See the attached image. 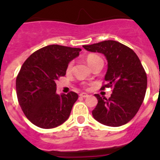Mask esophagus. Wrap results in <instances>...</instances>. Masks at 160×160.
I'll return each mask as SVG.
<instances>
[{
    "label": "esophagus",
    "instance_id": "1",
    "mask_svg": "<svg viewBox=\"0 0 160 160\" xmlns=\"http://www.w3.org/2000/svg\"><path fill=\"white\" fill-rule=\"evenodd\" d=\"M80 96L82 98H87V97H88L89 94H87V93H82V94H80Z\"/></svg>",
    "mask_w": 160,
    "mask_h": 160
}]
</instances>
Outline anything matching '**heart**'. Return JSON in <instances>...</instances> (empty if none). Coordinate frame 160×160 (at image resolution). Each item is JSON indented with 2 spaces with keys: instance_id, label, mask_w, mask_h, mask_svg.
<instances>
[{
  "instance_id": "b5f03b06",
  "label": "heart",
  "mask_w": 160,
  "mask_h": 160,
  "mask_svg": "<svg viewBox=\"0 0 160 160\" xmlns=\"http://www.w3.org/2000/svg\"><path fill=\"white\" fill-rule=\"evenodd\" d=\"M99 59H101L100 58L99 56H98V55H96V54H93L92 53V54H89L88 56H87V63L89 64V66L91 67V66H93V64H94V62H96L98 60H99ZM72 64H73V62H70V64L68 65V67H67L68 70H70V69H71Z\"/></svg>"
}]
</instances>
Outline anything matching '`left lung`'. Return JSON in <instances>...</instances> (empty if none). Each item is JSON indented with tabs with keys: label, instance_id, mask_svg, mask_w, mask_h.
Here are the masks:
<instances>
[{
	"label": "left lung",
	"instance_id": "1",
	"mask_svg": "<svg viewBox=\"0 0 160 160\" xmlns=\"http://www.w3.org/2000/svg\"><path fill=\"white\" fill-rule=\"evenodd\" d=\"M83 48L105 55L108 66L107 84L101 90L113 87L108 99L94 94L98 104L92 111L93 117L109 127L128 123L137 114L146 94L148 79L140 60L132 49L116 41H104Z\"/></svg>",
	"mask_w": 160,
	"mask_h": 160
}]
</instances>
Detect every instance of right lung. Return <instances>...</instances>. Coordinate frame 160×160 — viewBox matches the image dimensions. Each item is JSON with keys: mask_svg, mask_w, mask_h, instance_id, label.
I'll return each instance as SVG.
<instances>
[{"mask_svg": "<svg viewBox=\"0 0 160 160\" xmlns=\"http://www.w3.org/2000/svg\"><path fill=\"white\" fill-rule=\"evenodd\" d=\"M80 48L50 45L38 49L22 65L16 79L18 102L26 118L38 128H57L66 122L78 95L58 94L55 81L66 75Z\"/></svg>", "mask_w": 160, "mask_h": 160, "instance_id": "add662e5", "label": "right lung"}]
</instances>
